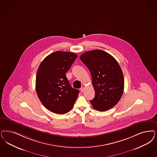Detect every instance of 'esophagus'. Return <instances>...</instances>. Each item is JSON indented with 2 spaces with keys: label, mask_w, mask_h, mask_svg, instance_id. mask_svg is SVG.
Wrapping results in <instances>:
<instances>
[{
  "label": "esophagus",
  "mask_w": 157,
  "mask_h": 157,
  "mask_svg": "<svg viewBox=\"0 0 157 157\" xmlns=\"http://www.w3.org/2000/svg\"><path fill=\"white\" fill-rule=\"evenodd\" d=\"M84 89H85V88L83 87H82L80 89V90H81V92H83L84 91Z\"/></svg>",
  "instance_id": "esophagus-1"
}]
</instances>
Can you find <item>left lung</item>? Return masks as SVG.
I'll return each instance as SVG.
<instances>
[{
  "label": "left lung",
  "instance_id": "8db88e82",
  "mask_svg": "<svg viewBox=\"0 0 157 157\" xmlns=\"http://www.w3.org/2000/svg\"><path fill=\"white\" fill-rule=\"evenodd\" d=\"M80 59L89 70L95 96L90 100L93 107L105 111L119 102L124 89L122 71L117 61L101 50L88 51Z\"/></svg>",
  "mask_w": 157,
  "mask_h": 157
}]
</instances>
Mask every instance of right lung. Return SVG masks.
Returning a JSON list of instances; mask_svg holds the SVG:
<instances>
[{
	"label": "right lung",
	"mask_w": 157,
	"mask_h": 157,
	"mask_svg": "<svg viewBox=\"0 0 157 157\" xmlns=\"http://www.w3.org/2000/svg\"><path fill=\"white\" fill-rule=\"evenodd\" d=\"M77 57L74 53L57 51L48 56L38 68L36 91L41 103L51 112L66 114L74 106L79 92L71 86L65 74Z\"/></svg>",
	"instance_id": "obj_1"
}]
</instances>
